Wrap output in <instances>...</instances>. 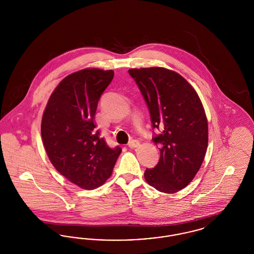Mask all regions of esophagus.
<instances>
[{
	"label": "esophagus",
	"instance_id": "obj_1",
	"mask_svg": "<svg viewBox=\"0 0 254 254\" xmlns=\"http://www.w3.org/2000/svg\"><path fill=\"white\" fill-rule=\"evenodd\" d=\"M140 145H141L140 142H139V141H137V140H132V141H130V142H129V144H128V146H129V147H131V148L139 147Z\"/></svg>",
	"mask_w": 254,
	"mask_h": 254
}]
</instances>
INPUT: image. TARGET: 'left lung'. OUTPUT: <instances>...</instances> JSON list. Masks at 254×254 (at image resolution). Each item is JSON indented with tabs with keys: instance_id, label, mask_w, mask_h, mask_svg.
I'll return each mask as SVG.
<instances>
[{
	"instance_id": "left-lung-1",
	"label": "left lung",
	"mask_w": 254,
	"mask_h": 254,
	"mask_svg": "<svg viewBox=\"0 0 254 254\" xmlns=\"http://www.w3.org/2000/svg\"><path fill=\"white\" fill-rule=\"evenodd\" d=\"M128 73L145 98L152 127L162 130L152 138L160 160L154 169H145V181L161 192L175 193L193 180L205 159V109L193 86L176 71L153 66Z\"/></svg>"
}]
</instances>
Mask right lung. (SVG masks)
I'll use <instances>...</instances> for the list:
<instances>
[{"label":"right lung","mask_w":254,"mask_h":254,"mask_svg":"<svg viewBox=\"0 0 254 254\" xmlns=\"http://www.w3.org/2000/svg\"><path fill=\"white\" fill-rule=\"evenodd\" d=\"M114 71L87 67L64 78L49 97L41 133L53 167L83 190L101 187L112 174L121 147L110 148L95 131L101 94Z\"/></svg>","instance_id":"1"}]
</instances>
